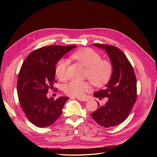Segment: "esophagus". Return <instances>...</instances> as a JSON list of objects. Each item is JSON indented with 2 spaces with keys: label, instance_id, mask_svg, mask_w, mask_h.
<instances>
[{
  "label": "esophagus",
  "instance_id": "obj_1",
  "mask_svg": "<svg viewBox=\"0 0 157 157\" xmlns=\"http://www.w3.org/2000/svg\"><path fill=\"white\" fill-rule=\"evenodd\" d=\"M71 99H75V98L73 97H71ZM77 99H78L79 101H88V99L87 98H77Z\"/></svg>",
  "mask_w": 157,
  "mask_h": 157
}]
</instances>
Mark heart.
I'll return each instance as SVG.
<instances>
[{
  "label": "heart",
  "mask_w": 157,
  "mask_h": 157,
  "mask_svg": "<svg viewBox=\"0 0 157 157\" xmlns=\"http://www.w3.org/2000/svg\"><path fill=\"white\" fill-rule=\"evenodd\" d=\"M84 67L87 68L86 76L94 86H102L110 80L113 66L111 61L102 59L101 56L91 48L78 50L71 56ZM69 60L61 59L56 67V77L61 80L67 78V69ZM90 88L87 81L73 80L64 85V92L71 96L82 97Z\"/></svg>",
  "instance_id": "1"
}]
</instances>
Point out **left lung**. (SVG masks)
<instances>
[{
	"label": "left lung",
	"instance_id": "1",
	"mask_svg": "<svg viewBox=\"0 0 157 157\" xmlns=\"http://www.w3.org/2000/svg\"><path fill=\"white\" fill-rule=\"evenodd\" d=\"M94 46L105 50L113 71L106 88L94 94V97L100 99L107 97V101L104 105L98 104L97 110L90 115L103 127L115 126L126 119L136 101V75L129 60L117 47L98 44Z\"/></svg>",
	"mask_w": 157,
	"mask_h": 157
}]
</instances>
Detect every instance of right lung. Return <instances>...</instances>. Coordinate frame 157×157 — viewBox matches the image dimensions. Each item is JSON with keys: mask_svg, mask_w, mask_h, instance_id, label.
<instances>
[{"mask_svg": "<svg viewBox=\"0 0 157 157\" xmlns=\"http://www.w3.org/2000/svg\"><path fill=\"white\" fill-rule=\"evenodd\" d=\"M76 45H51L35 50L23 61L19 73L17 91L19 101L27 118L39 128L49 126L62 113L67 97L56 100L48 98L49 89L54 88L56 65L65 54Z\"/></svg>", "mask_w": 157, "mask_h": 157, "instance_id": "add662e5", "label": "right lung"}]
</instances>
